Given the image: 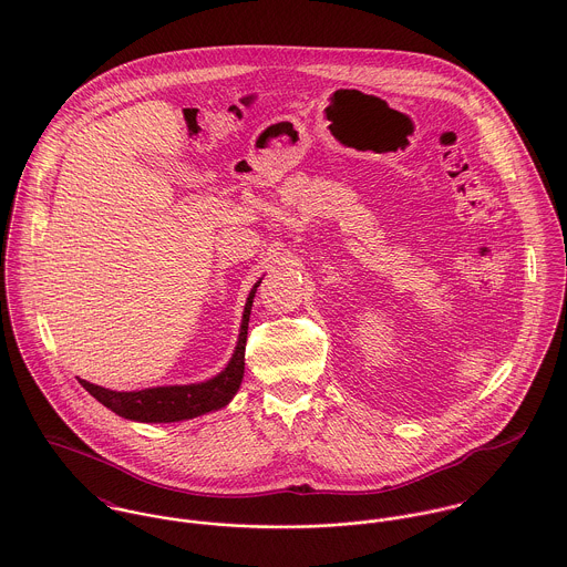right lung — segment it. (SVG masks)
I'll return each mask as SVG.
<instances>
[{
  "mask_svg": "<svg viewBox=\"0 0 567 567\" xmlns=\"http://www.w3.org/2000/svg\"><path fill=\"white\" fill-rule=\"evenodd\" d=\"M259 284V281H257ZM255 288L248 295L246 308H244L243 327H240V340L236 347V353L227 369L216 375L214 380L189 384V386H159V389H146V391H133V393H117L109 391L95 384H89L81 380L82 389L89 391L102 405L113 410L115 414L124 419H135L144 423H169V421H183L198 414H205L209 410H218L229 404V400L240 389L244 375V349H246V329H248V315L255 297Z\"/></svg>",
  "mask_w": 567,
  "mask_h": 567,
  "instance_id": "add662e5",
  "label": "right lung"
}]
</instances>
